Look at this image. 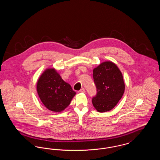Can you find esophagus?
<instances>
[{
	"mask_svg": "<svg viewBox=\"0 0 160 160\" xmlns=\"http://www.w3.org/2000/svg\"><path fill=\"white\" fill-rule=\"evenodd\" d=\"M80 92H82V93H84V92H85V89H84V88H82V89L80 90Z\"/></svg>",
	"mask_w": 160,
	"mask_h": 160,
	"instance_id": "1",
	"label": "esophagus"
}]
</instances>
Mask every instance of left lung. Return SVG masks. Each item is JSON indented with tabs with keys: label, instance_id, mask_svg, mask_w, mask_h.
<instances>
[{
	"label": "left lung",
	"instance_id": "left-lung-1",
	"mask_svg": "<svg viewBox=\"0 0 160 160\" xmlns=\"http://www.w3.org/2000/svg\"><path fill=\"white\" fill-rule=\"evenodd\" d=\"M93 77L97 91L92 99L93 106L101 113L111 110L121 99L125 91L121 71L114 63L107 61L93 69Z\"/></svg>",
	"mask_w": 160,
	"mask_h": 160
}]
</instances>
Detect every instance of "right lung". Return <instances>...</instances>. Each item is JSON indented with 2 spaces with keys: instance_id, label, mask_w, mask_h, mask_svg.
I'll use <instances>...</instances> for the list:
<instances>
[{
  "instance_id": "1",
  "label": "right lung",
  "mask_w": 160,
  "mask_h": 160,
  "mask_svg": "<svg viewBox=\"0 0 160 160\" xmlns=\"http://www.w3.org/2000/svg\"><path fill=\"white\" fill-rule=\"evenodd\" d=\"M37 89L43 104L54 112H61L67 108L76 95L70 84L64 82L53 68L47 69L42 74Z\"/></svg>"
}]
</instances>
